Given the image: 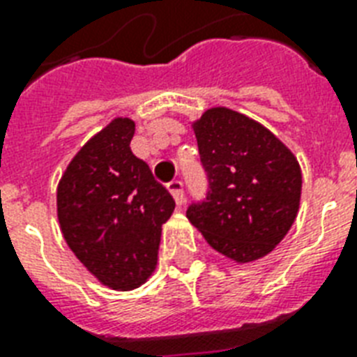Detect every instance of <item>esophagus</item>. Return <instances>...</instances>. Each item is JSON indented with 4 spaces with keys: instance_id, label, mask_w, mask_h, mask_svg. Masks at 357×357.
<instances>
[{
    "instance_id": "obj_1",
    "label": "esophagus",
    "mask_w": 357,
    "mask_h": 357,
    "mask_svg": "<svg viewBox=\"0 0 357 357\" xmlns=\"http://www.w3.org/2000/svg\"><path fill=\"white\" fill-rule=\"evenodd\" d=\"M167 189L170 190V195L174 196V200L178 206H181L185 202V195H183V181H179V179H174L170 183L167 185Z\"/></svg>"
}]
</instances>
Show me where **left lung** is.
I'll return each instance as SVG.
<instances>
[{
  "label": "left lung",
  "mask_w": 357,
  "mask_h": 357,
  "mask_svg": "<svg viewBox=\"0 0 357 357\" xmlns=\"http://www.w3.org/2000/svg\"><path fill=\"white\" fill-rule=\"evenodd\" d=\"M192 129L209 190L187 218L213 250L238 265L265 257L298 215L296 157L265 126L228 107L207 109Z\"/></svg>",
  "instance_id": "left-lung-1"
}]
</instances>
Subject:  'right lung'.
Masks as SVG:
<instances>
[{"instance_id": "obj_1", "label": "right lung", "mask_w": 357, "mask_h": 357, "mask_svg": "<svg viewBox=\"0 0 357 357\" xmlns=\"http://www.w3.org/2000/svg\"><path fill=\"white\" fill-rule=\"evenodd\" d=\"M131 119L111 120L74 155L57 187L61 231L98 282L140 287L153 274L162 224L176 202L133 155Z\"/></svg>"}]
</instances>
